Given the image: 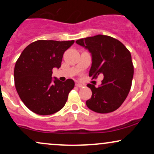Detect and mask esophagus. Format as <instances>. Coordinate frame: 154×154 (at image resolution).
Instances as JSON below:
<instances>
[{"mask_svg":"<svg viewBox=\"0 0 154 154\" xmlns=\"http://www.w3.org/2000/svg\"><path fill=\"white\" fill-rule=\"evenodd\" d=\"M75 85L77 86V87H78V88H82V86H83L82 84H80V83H79V82H77V83H76Z\"/></svg>","mask_w":154,"mask_h":154,"instance_id":"1","label":"esophagus"}]
</instances>
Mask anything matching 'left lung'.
Instances as JSON below:
<instances>
[{"label": "left lung", "mask_w": 154, "mask_h": 154, "mask_svg": "<svg viewBox=\"0 0 154 154\" xmlns=\"http://www.w3.org/2000/svg\"><path fill=\"white\" fill-rule=\"evenodd\" d=\"M76 43L92 54L89 77L96 79L100 74L104 77L98 88L88 84L92 96L86 101L87 106L100 114L116 110L126 99L132 86L134 66L130 52L119 40L108 35L88 37Z\"/></svg>", "instance_id": "obj_1"}]
</instances>
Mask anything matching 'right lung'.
<instances>
[{"mask_svg": "<svg viewBox=\"0 0 154 154\" xmlns=\"http://www.w3.org/2000/svg\"><path fill=\"white\" fill-rule=\"evenodd\" d=\"M71 41L40 40L27 45L14 67V84L19 98L29 110L50 115L61 110L75 87L72 79L52 82L53 69L59 68Z\"/></svg>", "mask_w": 154, "mask_h": 154, "instance_id": "1", "label": "right lung"}]
</instances>
